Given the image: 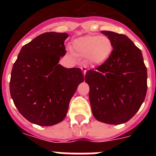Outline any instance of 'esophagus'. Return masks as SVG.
I'll return each instance as SVG.
<instances>
[{"label":"esophagus","mask_w":156,"mask_h":156,"mask_svg":"<svg viewBox=\"0 0 156 156\" xmlns=\"http://www.w3.org/2000/svg\"><path fill=\"white\" fill-rule=\"evenodd\" d=\"M81 69H82V70H83V74H84V75H86V73H87V69H86L85 66H84V67H81Z\"/></svg>","instance_id":"34e87169"}]
</instances>
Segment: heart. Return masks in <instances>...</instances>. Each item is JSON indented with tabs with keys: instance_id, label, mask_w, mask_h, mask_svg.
Wrapping results in <instances>:
<instances>
[{
	"instance_id": "heart-1",
	"label": "heart",
	"mask_w": 156,
	"mask_h": 156,
	"mask_svg": "<svg viewBox=\"0 0 156 156\" xmlns=\"http://www.w3.org/2000/svg\"><path fill=\"white\" fill-rule=\"evenodd\" d=\"M73 48L89 63L100 66L105 63L113 52V43L106 35H88L73 40Z\"/></svg>"
}]
</instances>
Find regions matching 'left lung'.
I'll return each instance as SVG.
<instances>
[{"label": "left lung", "instance_id": "left-lung-1", "mask_svg": "<svg viewBox=\"0 0 156 156\" xmlns=\"http://www.w3.org/2000/svg\"><path fill=\"white\" fill-rule=\"evenodd\" d=\"M113 43L108 61L86 73L93 116L99 121L120 125L140 108L147 90V71L141 50L126 35L102 30Z\"/></svg>", "mask_w": 156, "mask_h": 156}]
</instances>
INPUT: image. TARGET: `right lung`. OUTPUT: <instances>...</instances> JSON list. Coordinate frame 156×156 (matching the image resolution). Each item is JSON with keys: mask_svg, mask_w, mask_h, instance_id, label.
<instances>
[{"mask_svg": "<svg viewBox=\"0 0 156 156\" xmlns=\"http://www.w3.org/2000/svg\"><path fill=\"white\" fill-rule=\"evenodd\" d=\"M66 33L46 32L24 45L13 66L9 90L18 112L40 126L66 117L71 98L84 81L79 68L58 64L66 51Z\"/></svg>", "mask_w": 156, "mask_h": 156, "instance_id": "add662e5", "label": "right lung"}]
</instances>
